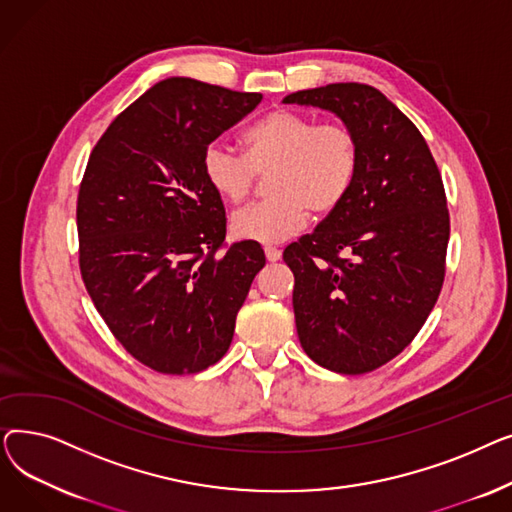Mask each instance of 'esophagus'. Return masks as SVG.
<instances>
[{
    "label": "esophagus",
    "mask_w": 512,
    "mask_h": 512,
    "mask_svg": "<svg viewBox=\"0 0 512 512\" xmlns=\"http://www.w3.org/2000/svg\"><path fill=\"white\" fill-rule=\"evenodd\" d=\"M282 257V251L280 249H276V247H265V259L270 261V263H274V261H278Z\"/></svg>",
    "instance_id": "obj_1"
}]
</instances>
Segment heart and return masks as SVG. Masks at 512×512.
I'll return each mask as SVG.
<instances>
[{
  "label": "heart",
  "mask_w": 512,
  "mask_h": 512,
  "mask_svg": "<svg viewBox=\"0 0 512 512\" xmlns=\"http://www.w3.org/2000/svg\"><path fill=\"white\" fill-rule=\"evenodd\" d=\"M361 161L359 139L340 122L319 124L294 110H272L242 132V155L211 143L201 157V172L211 191L226 203H240L267 178L265 199L238 209L230 232L238 240L274 245L297 234L309 211L328 215L342 205L355 184Z\"/></svg>",
  "instance_id": "heart-1"
}]
</instances>
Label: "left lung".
Wrapping results in <instances>:
<instances>
[{
    "instance_id": "left-lung-1",
    "label": "left lung",
    "mask_w": 512,
    "mask_h": 512,
    "mask_svg": "<svg viewBox=\"0 0 512 512\" xmlns=\"http://www.w3.org/2000/svg\"><path fill=\"white\" fill-rule=\"evenodd\" d=\"M284 103L328 110L359 139L351 193L284 261L303 351L361 375L405 351L440 297L450 236L442 176L417 126L378 89L334 83Z\"/></svg>"
}]
</instances>
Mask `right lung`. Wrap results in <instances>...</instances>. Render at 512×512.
<instances>
[{
	"label": "right lung",
	"mask_w": 512,
	"mask_h": 512,
	"mask_svg": "<svg viewBox=\"0 0 512 512\" xmlns=\"http://www.w3.org/2000/svg\"><path fill=\"white\" fill-rule=\"evenodd\" d=\"M261 99L166 78L89 157L76 203L80 274L116 340L159 373H199L226 355L265 265L259 242L226 245L224 203L201 172L209 143Z\"/></svg>",
	"instance_id": "obj_1"
}]
</instances>
